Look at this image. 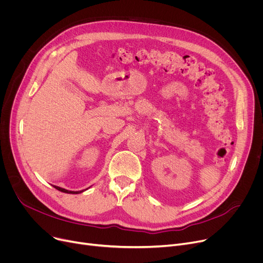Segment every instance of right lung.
<instances>
[{
    "mask_svg": "<svg viewBox=\"0 0 263 263\" xmlns=\"http://www.w3.org/2000/svg\"><path fill=\"white\" fill-rule=\"evenodd\" d=\"M54 187L57 189V190H59V191H61V192H63V193H67V194H80V193L84 192V190L77 191V192H74V191H68V190H66V189H63V187H60V186H57V185H54ZM86 190H87V189H86Z\"/></svg>",
    "mask_w": 263,
    "mask_h": 263,
    "instance_id": "right-lung-1",
    "label": "right lung"
}]
</instances>
